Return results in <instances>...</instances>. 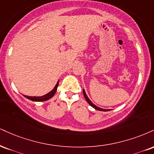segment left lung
I'll list each match as a JSON object with an SVG mask.
<instances>
[{"label":"left lung","mask_w":154,"mask_h":154,"mask_svg":"<svg viewBox=\"0 0 154 154\" xmlns=\"http://www.w3.org/2000/svg\"><path fill=\"white\" fill-rule=\"evenodd\" d=\"M83 95H84V97H85V100H87V102H88V103H89V104H90V105H91V106H92V107H94V108L96 109V110H100V111H109V110H105V109L100 108V107H99L96 106L95 105H94L93 103H92V102L90 101V100L89 99L88 96H87L86 93H85V90H83Z\"/></svg>","instance_id":"1"}]
</instances>
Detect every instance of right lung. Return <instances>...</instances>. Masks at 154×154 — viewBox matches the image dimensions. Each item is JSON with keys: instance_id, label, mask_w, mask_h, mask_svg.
Here are the masks:
<instances>
[{"instance_id": "obj_1", "label": "right lung", "mask_w": 154, "mask_h": 154, "mask_svg": "<svg viewBox=\"0 0 154 154\" xmlns=\"http://www.w3.org/2000/svg\"><path fill=\"white\" fill-rule=\"evenodd\" d=\"M58 85H59V80L57 83L56 86L54 87V88L51 92H49V93L47 94V95L41 96V97H31V96H27V95H23V96L25 97H26L29 100H32V101H36V102L46 101V100H47L50 99V98H51L54 95L55 92H56V91H57V87H58Z\"/></svg>"}]
</instances>
